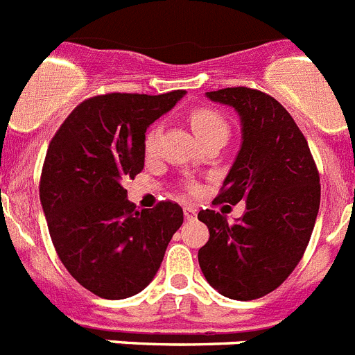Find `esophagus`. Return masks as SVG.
I'll return each mask as SVG.
<instances>
[{"label":"esophagus","mask_w":355,"mask_h":355,"mask_svg":"<svg viewBox=\"0 0 355 355\" xmlns=\"http://www.w3.org/2000/svg\"><path fill=\"white\" fill-rule=\"evenodd\" d=\"M183 213H184V218H187V220H196L197 218V209L190 208V206H187V208L183 209Z\"/></svg>","instance_id":"34e87169"}]
</instances>
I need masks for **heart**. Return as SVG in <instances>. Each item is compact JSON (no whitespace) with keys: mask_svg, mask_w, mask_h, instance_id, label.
<instances>
[{"mask_svg":"<svg viewBox=\"0 0 355 355\" xmlns=\"http://www.w3.org/2000/svg\"><path fill=\"white\" fill-rule=\"evenodd\" d=\"M190 126H192L197 139H202V137L211 133L227 135V124L222 119V115L209 108L193 110L192 115H190ZM156 142H158V128H150L146 135V140H144V147H146L147 153L155 150Z\"/></svg>","mask_w":355,"mask_h":355,"instance_id":"heart-1","label":"heart"}]
</instances>
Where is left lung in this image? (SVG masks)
Listing matches in <instances>:
<instances>
[{
	"instance_id": "obj_1",
	"label": "left lung",
	"mask_w": 355,
	"mask_h": 355,
	"mask_svg": "<svg viewBox=\"0 0 355 355\" xmlns=\"http://www.w3.org/2000/svg\"><path fill=\"white\" fill-rule=\"evenodd\" d=\"M206 97L234 108L241 126L240 150L213 202L245 200V213L229 224L213 209L199 211L209 229L199 265L220 295L254 300L299 265L318 215L320 175L302 131L274 97L247 87Z\"/></svg>"
}]
</instances>
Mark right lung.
<instances>
[{
    "label": "right lung",
    "mask_w": 355,
    "mask_h": 355,
    "mask_svg": "<svg viewBox=\"0 0 355 355\" xmlns=\"http://www.w3.org/2000/svg\"><path fill=\"white\" fill-rule=\"evenodd\" d=\"M184 94L92 97L72 110L49 144L40 175L49 234L69 274L97 297L142 291L183 224L180 205L137 209L122 183L142 172L147 128Z\"/></svg>",
    "instance_id": "1"
}]
</instances>
